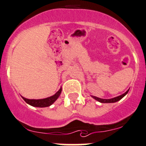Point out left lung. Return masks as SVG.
Segmentation results:
<instances>
[{
  "mask_svg": "<svg viewBox=\"0 0 146 146\" xmlns=\"http://www.w3.org/2000/svg\"><path fill=\"white\" fill-rule=\"evenodd\" d=\"M128 91H129V90H127V92H125L124 94H123V95H120V96L116 97V98H112V99H102V98H97V97H95V96H92V98H93L95 100H98V102H102V103H113V102H117V101H119L120 100H121L123 97L125 96V95L127 94V92H128Z\"/></svg>",
  "mask_w": 146,
  "mask_h": 146,
  "instance_id": "8db88e82",
  "label": "left lung"
}]
</instances>
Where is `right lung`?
Segmentation results:
<instances>
[{"label":"right lung","mask_w":146,"mask_h":146,"mask_svg":"<svg viewBox=\"0 0 146 146\" xmlns=\"http://www.w3.org/2000/svg\"><path fill=\"white\" fill-rule=\"evenodd\" d=\"M61 92H62V88L59 89V91L54 95L53 96L48 97V98H44V99H39V100H30V99H26V98L22 97L25 102L28 103L29 105H31L34 107H37V108H46V107H48L54 103L58 98L60 95Z\"/></svg>","instance_id":"1"}]
</instances>
